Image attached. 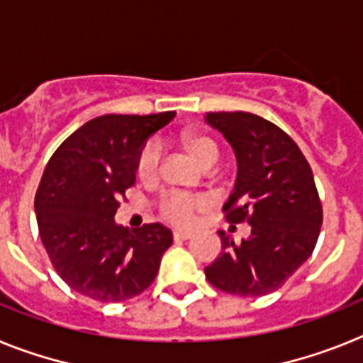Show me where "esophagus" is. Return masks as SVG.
<instances>
[{"label": "esophagus", "mask_w": 363, "mask_h": 363, "mask_svg": "<svg viewBox=\"0 0 363 363\" xmlns=\"http://www.w3.org/2000/svg\"><path fill=\"white\" fill-rule=\"evenodd\" d=\"M192 234L187 233V230H174V240L178 242H185V240H191Z\"/></svg>", "instance_id": "esophagus-1"}]
</instances>
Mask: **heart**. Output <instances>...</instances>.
Instances as JSON below:
<instances>
[{"instance_id": "obj_1", "label": "heart", "mask_w": 363, "mask_h": 363, "mask_svg": "<svg viewBox=\"0 0 363 363\" xmlns=\"http://www.w3.org/2000/svg\"><path fill=\"white\" fill-rule=\"evenodd\" d=\"M182 145L189 150L192 158L201 167H214L220 160V149L216 142L207 134L185 133L182 136ZM162 165V150L156 142H147L136 158V174L142 182H154L160 174ZM209 200L200 194H185V192L169 191L158 201L160 214L174 225L187 227L194 221L198 211L205 209Z\"/></svg>"}]
</instances>
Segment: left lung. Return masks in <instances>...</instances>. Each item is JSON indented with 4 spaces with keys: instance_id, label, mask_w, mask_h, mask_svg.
Returning a JSON list of instances; mask_svg holds the SVG:
<instances>
[{
    "instance_id": "1",
    "label": "left lung",
    "mask_w": 363,
    "mask_h": 363,
    "mask_svg": "<svg viewBox=\"0 0 363 363\" xmlns=\"http://www.w3.org/2000/svg\"><path fill=\"white\" fill-rule=\"evenodd\" d=\"M205 121L225 136L238 160L225 220L251 225L240 245L218 233L221 252L205 277L223 293L264 296L280 289L314 251L323 211L313 171L293 138L264 118L207 112Z\"/></svg>"
}]
</instances>
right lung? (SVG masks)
I'll return each mask as SVG.
<instances>
[{
	"label": "right lung",
	"mask_w": 363,
	"mask_h": 363,
	"mask_svg": "<svg viewBox=\"0 0 363 363\" xmlns=\"http://www.w3.org/2000/svg\"><path fill=\"white\" fill-rule=\"evenodd\" d=\"M176 112L105 114L57 147L34 198L38 229L56 272L76 293L98 301L138 296L158 274L172 233L162 223L129 230L114 214L136 182L147 138Z\"/></svg>",
	"instance_id": "add662e5"
}]
</instances>
